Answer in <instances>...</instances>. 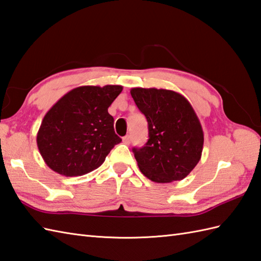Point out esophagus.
Listing matches in <instances>:
<instances>
[{
    "mask_svg": "<svg viewBox=\"0 0 261 261\" xmlns=\"http://www.w3.org/2000/svg\"><path fill=\"white\" fill-rule=\"evenodd\" d=\"M123 143H125V144H130V142H131V136H125V137H123Z\"/></svg>",
    "mask_w": 261,
    "mask_h": 261,
    "instance_id": "34e87169",
    "label": "esophagus"
}]
</instances>
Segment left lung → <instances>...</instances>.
I'll use <instances>...</instances> for the list:
<instances>
[{"instance_id":"1","label":"left lung","mask_w":261,"mask_h":261,"mask_svg":"<svg viewBox=\"0 0 261 261\" xmlns=\"http://www.w3.org/2000/svg\"><path fill=\"white\" fill-rule=\"evenodd\" d=\"M130 93L148 121V142L132 149L139 169L158 184L182 180L203 148L202 126L190 102L165 89L133 88Z\"/></svg>"}]
</instances>
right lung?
<instances>
[{"mask_svg": "<svg viewBox=\"0 0 261 261\" xmlns=\"http://www.w3.org/2000/svg\"><path fill=\"white\" fill-rule=\"evenodd\" d=\"M121 86H83L69 91L46 112L36 143L47 167L65 177L99 168L121 142L108 108Z\"/></svg>", "mask_w": 261, "mask_h": 261, "instance_id": "right-lung-1", "label": "right lung"}]
</instances>
